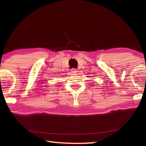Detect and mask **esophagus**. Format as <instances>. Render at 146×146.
<instances>
[{"instance_id": "obj_1", "label": "esophagus", "mask_w": 146, "mask_h": 146, "mask_svg": "<svg viewBox=\"0 0 146 146\" xmlns=\"http://www.w3.org/2000/svg\"><path fill=\"white\" fill-rule=\"evenodd\" d=\"M71 73L72 74H76L77 73V71H76V69H72V70H71Z\"/></svg>"}]
</instances>
